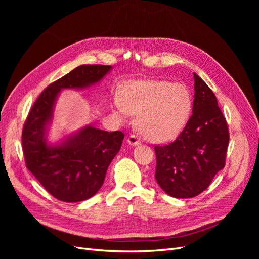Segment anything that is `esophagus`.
<instances>
[{"label":"esophagus","instance_id":"esophagus-1","mask_svg":"<svg viewBox=\"0 0 259 259\" xmlns=\"http://www.w3.org/2000/svg\"><path fill=\"white\" fill-rule=\"evenodd\" d=\"M127 143H128L131 146H139L140 144H142V142H140L139 136H137V135H131V136L127 138Z\"/></svg>","mask_w":259,"mask_h":259}]
</instances>
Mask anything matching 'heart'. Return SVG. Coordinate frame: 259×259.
<instances>
[{"instance_id":"1","label":"heart","mask_w":259,"mask_h":259,"mask_svg":"<svg viewBox=\"0 0 259 259\" xmlns=\"http://www.w3.org/2000/svg\"><path fill=\"white\" fill-rule=\"evenodd\" d=\"M122 120L138 114V127L152 142H164L184 128L192 109V95L185 84L168 81L135 82L114 99Z\"/></svg>"}]
</instances>
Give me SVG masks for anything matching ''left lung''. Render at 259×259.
Listing matches in <instances>:
<instances>
[{"label": "left lung", "instance_id": "obj_1", "mask_svg": "<svg viewBox=\"0 0 259 259\" xmlns=\"http://www.w3.org/2000/svg\"><path fill=\"white\" fill-rule=\"evenodd\" d=\"M194 76L192 115L178 137L154 146L155 179L170 197H197L225 167L229 131L217 99L201 77Z\"/></svg>", "mask_w": 259, "mask_h": 259}]
</instances>
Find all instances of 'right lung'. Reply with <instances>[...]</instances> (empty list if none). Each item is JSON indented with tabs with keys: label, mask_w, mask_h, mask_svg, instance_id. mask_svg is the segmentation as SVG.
<instances>
[{
	"label": "right lung",
	"mask_w": 259,
	"mask_h": 259,
	"mask_svg": "<svg viewBox=\"0 0 259 259\" xmlns=\"http://www.w3.org/2000/svg\"><path fill=\"white\" fill-rule=\"evenodd\" d=\"M111 66L82 65L46 88L28 114L22 128L26 166L54 198L74 203L100 189L107 169L120 151L124 134L85 126L60 145L46 143V125L62 89H85L99 82Z\"/></svg>",
	"instance_id": "right-lung-1"
}]
</instances>
